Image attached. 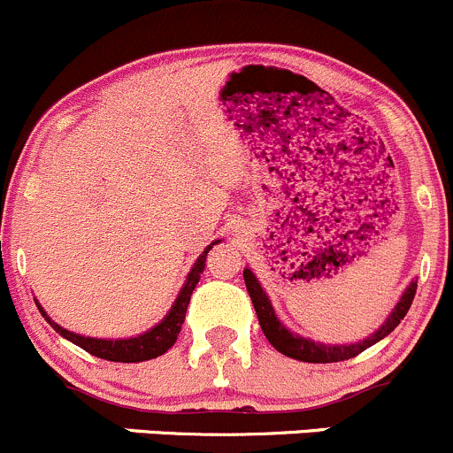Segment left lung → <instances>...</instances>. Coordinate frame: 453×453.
I'll use <instances>...</instances> for the list:
<instances>
[{
    "mask_svg": "<svg viewBox=\"0 0 453 453\" xmlns=\"http://www.w3.org/2000/svg\"><path fill=\"white\" fill-rule=\"evenodd\" d=\"M244 281H246V290H249L250 301H253L255 311H257V319L261 325V331L264 335L268 338V342L277 349L279 353L288 357H295V360L301 362H311V365H329V362H344V360H351V357L360 356L362 351H366L368 347H372L375 342H380L381 338L390 334L397 325L403 320V316L408 314L410 305H412V298L417 295V281H412L408 286V290L403 292L401 301L397 303V307L393 310V314L388 316L384 325H381L380 331H375L372 335H368L366 340L356 344H320L314 342V340H307L301 338V335H295L292 331H288L279 323V319L274 316L273 305H270L268 296L265 292L261 290L259 281L255 279V274L250 273L249 268L244 270Z\"/></svg>",
    "mask_w": 453,
    "mask_h": 453,
    "instance_id": "obj_1",
    "label": "left lung"
}]
</instances>
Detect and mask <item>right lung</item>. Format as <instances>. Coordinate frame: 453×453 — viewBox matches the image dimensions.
<instances>
[{"label": "right lung", "instance_id": "add662e5", "mask_svg": "<svg viewBox=\"0 0 453 453\" xmlns=\"http://www.w3.org/2000/svg\"><path fill=\"white\" fill-rule=\"evenodd\" d=\"M213 244H218V242H213ZM211 246H207V249H204V253L200 255L198 261L194 264L192 273L188 274V281H185L183 290H180L179 298H176L174 305H172L170 314H167L165 319L157 325V327L146 331V334L137 335V338H128V340L85 338V335H78V334H73V331H67V329L60 327V325H56L54 320L45 314L43 307H39V311L45 316V320H48V323L56 329V334H60L63 338L72 340L73 344H78L81 349H85V351L91 353V356L102 357V360H111V362L152 360V357L163 356V353H165L167 349L176 342V338H179V331L185 323V311H188L189 298H192L196 283H198L200 274H203L204 261H207V253L211 250Z\"/></svg>", "mask_w": 453, "mask_h": 453}]
</instances>
